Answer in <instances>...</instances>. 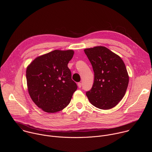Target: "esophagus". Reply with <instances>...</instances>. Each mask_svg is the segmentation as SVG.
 Wrapping results in <instances>:
<instances>
[{"instance_id":"esophagus-1","label":"esophagus","mask_w":152,"mask_h":152,"mask_svg":"<svg viewBox=\"0 0 152 152\" xmlns=\"http://www.w3.org/2000/svg\"><path fill=\"white\" fill-rule=\"evenodd\" d=\"M81 85H81V83H80H80H78V88H80L81 87Z\"/></svg>"}]
</instances>
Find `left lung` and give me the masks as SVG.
<instances>
[{
  "label": "left lung",
  "mask_w": 152,
  "mask_h": 152,
  "mask_svg": "<svg viewBox=\"0 0 152 152\" xmlns=\"http://www.w3.org/2000/svg\"><path fill=\"white\" fill-rule=\"evenodd\" d=\"M94 72L92 88L86 94L94 107L111 109L119 103L126 92L129 77L125 65L118 55L105 47L84 50Z\"/></svg>",
  "instance_id": "1"
}]
</instances>
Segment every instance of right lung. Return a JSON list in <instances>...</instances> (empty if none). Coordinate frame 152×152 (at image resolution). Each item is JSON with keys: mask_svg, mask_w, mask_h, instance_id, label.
Listing matches in <instances>:
<instances>
[{"mask_svg": "<svg viewBox=\"0 0 152 152\" xmlns=\"http://www.w3.org/2000/svg\"><path fill=\"white\" fill-rule=\"evenodd\" d=\"M74 53L72 50H55L37 57L28 66V93L33 102L44 111H60L71 102L77 89L67 67Z\"/></svg>", "mask_w": 152, "mask_h": 152, "instance_id": "add662e5", "label": "right lung"}]
</instances>
